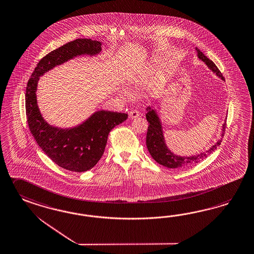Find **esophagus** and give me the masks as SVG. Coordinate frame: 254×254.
Wrapping results in <instances>:
<instances>
[{"mask_svg":"<svg viewBox=\"0 0 254 254\" xmlns=\"http://www.w3.org/2000/svg\"><path fill=\"white\" fill-rule=\"evenodd\" d=\"M129 116H130V119H135V118L140 116V112H139V111H137V110H131L129 112Z\"/></svg>","mask_w":254,"mask_h":254,"instance_id":"obj_1","label":"esophagus"}]
</instances>
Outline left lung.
I'll return each mask as SVG.
<instances>
[{
	"label": "left lung",
	"mask_w": 254,
	"mask_h": 254,
	"mask_svg": "<svg viewBox=\"0 0 254 254\" xmlns=\"http://www.w3.org/2000/svg\"><path fill=\"white\" fill-rule=\"evenodd\" d=\"M196 52L199 59H201L203 63H205V64L208 66L209 68L213 72H215L219 77H221L222 80H225L222 75L221 72L213 63V61L207 58L198 48H196ZM147 111L148 112L145 115L146 120L148 122V129L146 133V146L151 156L156 160V162L162 165L164 167L172 169H182L189 165L199 163L204 158H206L208 155H210L212 152H214L217 148V146L221 143V140H219L215 145H213L205 153H201L198 156H190V157L175 156L173 153L169 151L165 143V140L163 136L162 126L156 111L151 110V108H147ZM226 125H227L226 124L223 125L222 136L224 135L223 133L226 129Z\"/></svg>",
	"instance_id": "1"
}]
</instances>
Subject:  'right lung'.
Masks as SVG:
<instances>
[{"mask_svg":"<svg viewBox=\"0 0 254 254\" xmlns=\"http://www.w3.org/2000/svg\"><path fill=\"white\" fill-rule=\"evenodd\" d=\"M101 42L77 39L48 53L41 59L28 80L26 89V114L30 132L39 147L63 169L84 172L91 169L104 153L109 133L128 118L126 113L99 111L72 129H58L46 123L37 105L36 90L40 75L77 55H95Z\"/></svg>","mask_w":254,"mask_h":254,"instance_id":"right-lung-1","label":"right lung"}]
</instances>
